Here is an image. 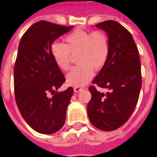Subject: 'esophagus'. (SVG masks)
I'll use <instances>...</instances> for the list:
<instances>
[{
    "instance_id": "obj_1",
    "label": "esophagus",
    "mask_w": 157,
    "mask_h": 157,
    "mask_svg": "<svg viewBox=\"0 0 157 157\" xmlns=\"http://www.w3.org/2000/svg\"><path fill=\"white\" fill-rule=\"evenodd\" d=\"M82 89H83V87H82V86H75L74 88V91H75V92H78V91H82Z\"/></svg>"
}]
</instances>
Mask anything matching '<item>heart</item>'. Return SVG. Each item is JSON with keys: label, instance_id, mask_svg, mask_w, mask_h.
Here are the masks:
<instances>
[{"label": "heart", "instance_id": "1", "mask_svg": "<svg viewBox=\"0 0 157 157\" xmlns=\"http://www.w3.org/2000/svg\"><path fill=\"white\" fill-rule=\"evenodd\" d=\"M65 44L54 43L51 47L52 58L64 71L71 69V61L77 56L78 66L66 76V82L74 86L86 84L107 63L110 53L109 37L104 31L77 30L65 37Z\"/></svg>", "mask_w": 157, "mask_h": 157}]
</instances>
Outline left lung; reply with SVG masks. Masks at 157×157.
Returning a JSON list of instances; mask_svg holds the SVG:
<instances>
[{"mask_svg": "<svg viewBox=\"0 0 157 157\" xmlns=\"http://www.w3.org/2000/svg\"><path fill=\"white\" fill-rule=\"evenodd\" d=\"M107 33L110 53L107 63L92 81L87 105L89 120L105 131L121 127L128 121L137 105L142 86L139 50L130 31L116 21L108 20L96 25ZM110 90L106 94L95 86Z\"/></svg>", "mask_w": 157, "mask_h": 157, "instance_id": "obj_1", "label": "left lung"}]
</instances>
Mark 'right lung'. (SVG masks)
<instances>
[{"label": "right lung", "instance_id": "1", "mask_svg": "<svg viewBox=\"0 0 157 157\" xmlns=\"http://www.w3.org/2000/svg\"><path fill=\"white\" fill-rule=\"evenodd\" d=\"M72 28L39 21L20 40L13 70L15 100L26 122L40 134L57 132L66 121L74 90L70 86L57 91L66 78L52 58L51 47Z\"/></svg>", "mask_w": 157, "mask_h": 157}]
</instances>
